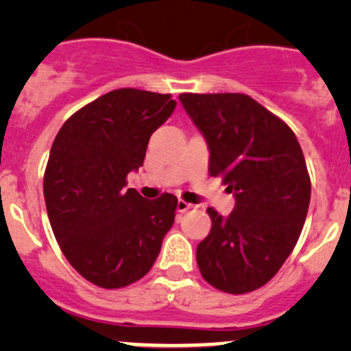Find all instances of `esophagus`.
<instances>
[{
  "mask_svg": "<svg viewBox=\"0 0 351 351\" xmlns=\"http://www.w3.org/2000/svg\"><path fill=\"white\" fill-rule=\"evenodd\" d=\"M193 205L192 204H189V202H185V200H178V212H186V210H190V208H192Z\"/></svg>",
  "mask_w": 351,
  "mask_h": 351,
  "instance_id": "34e87169",
  "label": "esophagus"
}]
</instances>
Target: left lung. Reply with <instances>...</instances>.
<instances>
[{"label":"left lung","mask_w":351,"mask_h":351,"mask_svg":"<svg viewBox=\"0 0 351 351\" xmlns=\"http://www.w3.org/2000/svg\"><path fill=\"white\" fill-rule=\"evenodd\" d=\"M204 134L208 173L221 176L236 205L229 217L212 207V229L197 246L200 274L226 293L253 292L292 253L311 200V178L295 134L243 93H182Z\"/></svg>","instance_id":"1"}]
</instances>
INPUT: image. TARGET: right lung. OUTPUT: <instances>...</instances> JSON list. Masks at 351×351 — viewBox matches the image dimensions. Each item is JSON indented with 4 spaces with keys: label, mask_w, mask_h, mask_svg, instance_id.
<instances>
[{
    "label": "right lung",
    "mask_w": 351,
    "mask_h": 351,
    "mask_svg": "<svg viewBox=\"0 0 351 351\" xmlns=\"http://www.w3.org/2000/svg\"><path fill=\"white\" fill-rule=\"evenodd\" d=\"M175 107L171 95L113 90L73 113L52 144L44 173L52 231L71 267L101 289L141 280L175 222V195L146 200L125 189Z\"/></svg>",
    "instance_id": "obj_1"
}]
</instances>
